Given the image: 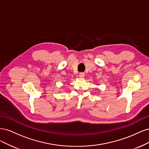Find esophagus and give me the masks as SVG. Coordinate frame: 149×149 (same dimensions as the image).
<instances>
[{"label": "esophagus", "instance_id": "1", "mask_svg": "<svg viewBox=\"0 0 149 149\" xmlns=\"http://www.w3.org/2000/svg\"><path fill=\"white\" fill-rule=\"evenodd\" d=\"M79 77L80 78H83L84 77V73H80L79 74Z\"/></svg>", "mask_w": 149, "mask_h": 149}]
</instances>
